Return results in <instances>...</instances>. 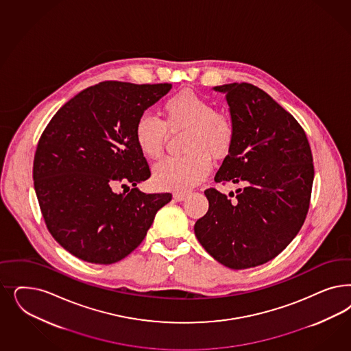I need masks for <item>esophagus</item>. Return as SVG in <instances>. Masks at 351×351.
Masks as SVG:
<instances>
[{
	"label": "esophagus",
	"instance_id": "1",
	"mask_svg": "<svg viewBox=\"0 0 351 351\" xmlns=\"http://www.w3.org/2000/svg\"><path fill=\"white\" fill-rule=\"evenodd\" d=\"M186 196H187V193H176L173 195V197H174V200H176V202H182V200H184V199H186Z\"/></svg>",
	"mask_w": 351,
	"mask_h": 351
}]
</instances>
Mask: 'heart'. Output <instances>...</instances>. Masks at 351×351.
I'll use <instances>...</instances> for the list:
<instances>
[{
	"mask_svg": "<svg viewBox=\"0 0 351 351\" xmlns=\"http://www.w3.org/2000/svg\"><path fill=\"white\" fill-rule=\"evenodd\" d=\"M193 90L176 93L164 104L165 120L143 113L136 120L134 136L139 151L148 158L162 154L168 130H186L184 155L165 158L154 167V182L160 189L187 191L205 180L213 160L226 158L237 141V124L226 112Z\"/></svg>",
	"mask_w": 351,
	"mask_h": 351,
	"instance_id": "obj_1",
	"label": "heart"
}]
</instances>
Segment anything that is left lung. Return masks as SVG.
<instances>
[{
  "instance_id": "8db88e82",
  "label": "left lung",
  "mask_w": 351,
  "mask_h": 351,
  "mask_svg": "<svg viewBox=\"0 0 351 351\" xmlns=\"http://www.w3.org/2000/svg\"><path fill=\"white\" fill-rule=\"evenodd\" d=\"M215 90L226 93L237 124L235 145L215 181L245 187L237 196L206 189L209 209L193 228L215 260L243 270L275 258L301 230L314 181L313 154L302 126L267 93L248 82Z\"/></svg>"
}]
</instances>
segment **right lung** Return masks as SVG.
Here are the masks:
<instances>
[{
  "label": "right lung",
  "mask_w": 351,
  "mask_h": 351,
  "mask_svg": "<svg viewBox=\"0 0 351 351\" xmlns=\"http://www.w3.org/2000/svg\"><path fill=\"white\" fill-rule=\"evenodd\" d=\"M170 89L103 81L60 107L40 136L34 160L40 209L53 238L80 260H123L171 200V193L136 189L151 170L134 136L139 116ZM119 184L132 189L116 194Z\"/></svg>",
  "instance_id": "obj_1"
}]
</instances>
